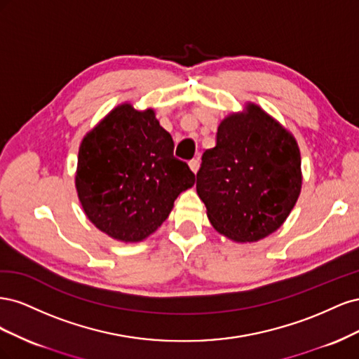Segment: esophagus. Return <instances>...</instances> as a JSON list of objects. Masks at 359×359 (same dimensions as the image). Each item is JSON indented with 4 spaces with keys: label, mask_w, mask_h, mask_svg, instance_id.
<instances>
[{
    "label": "esophagus",
    "mask_w": 359,
    "mask_h": 359,
    "mask_svg": "<svg viewBox=\"0 0 359 359\" xmlns=\"http://www.w3.org/2000/svg\"><path fill=\"white\" fill-rule=\"evenodd\" d=\"M189 166H190V169L196 173L198 170H199V160L198 158H193V160H190L189 161Z\"/></svg>",
    "instance_id": "obj_1"
}]
</instances>
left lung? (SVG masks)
I'll list each match as a JSON object with an SVG mask.
<instances>
[{
	"label": "left lung",
	"instance_id": "left-lung-1",
	"mask_svg": "<svg viewBox=\"0 0 359 359\" xmlns=\"http://www.w3.org/2000/svg\"><path fill=\"white\" fill-rule=\"evenodd\" d=\"M297 140L259 106L220 123L202 154L196 190L211 224L238 243H253L283 224L301 191Z\"/></svg>",
	"mask_w": 359,
	"mask_h": 359
}]
</instances>
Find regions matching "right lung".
Segmentation results:
<instances>
[{"instance_id":"obj_1","label":"right lung","mask_w":359,"mask_h":359,"mask_svg":"<svg viewBox=\"0 0 359 359\" xmlns=\"http://www.w3.org/2000/svg\"><path fill=\"white\" fill-rule=\"evenodd\" d=\"M173 147L153 109L139 112L130 104L118 106L83 137L76 189L97 229L136 243L168 219L178 194L194 184Z\"/></svg>"}]
</instances>
